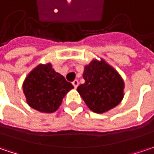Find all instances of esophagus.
Masks as SVG:
<instances>
[{
	"instance_id": "34e87169",
	"label": "esophagus",
	"mask_w": 154,
	"mask_h": 154,
	"mask_svg": "<svg viewBox=\"0 0 154 154\" xmlns=\"http://www.w3.org/2000/svg\"><path fill=\"white\" fill-rule=\"evenodd\" d=\"M72 85H73V86H74L75 88H77V86H78V85H79V83H78V81H77V80H74V81L72 82Z\"/></svg>"
}]
</instances>
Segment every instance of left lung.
Listing matches in <instances>:
<instances>
[{
	"label": "left lung",
	"mask_w": 154,
	"mask_h": 154,
	"mask_svg": "<svg viewBox=\"0 0 154 154\" xmlns=\"http://www.w3.org/2000/svg\"><path fill=\"white\" fill-rule=\"evenodd\" d=\"M83 77L85 82L77 87V91L92 112H105L121 102L124 81L104 60H93L86 65Z\"/></svg>",
	"instance_id": "8db88e82"
}]
</instances>
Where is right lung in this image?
I'll use <instances>...</instances> for the list:
<instances>
[{
  "label": "right lung",
  "instance_id": "obj_1",
  "mask_svg": "<svg viewBox=\"0 0 154 154\" xmlns=\"http://www.w3.org/2000/svg\"><path fill=\"white\" fill-rule=\"evenodd\" d=\"M73 85L56 72L50 63L40 64L26 77L23 89L28 104L41 112H56Z\"/></svg>",
  "mask_w": 154,
  "mask_h": 154
}]
</instances>
